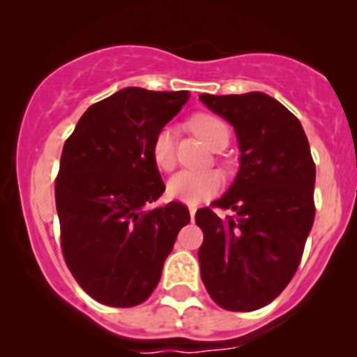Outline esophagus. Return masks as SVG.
<instances>
[{"instance_id": "esophagus-1", "label": "esophagus", "mask_w": 357, "mask_h": 357, "mask_svg": "<svg viewBox=\"0 0 357 357\" xmlns=\"http://www.w3.org/2000/svg\"><path fill=\"white\" fill-rule=\"evenodd\" d=\"M188 211H190V215H192V221H193V218H195L197 207H195V205H188Z\"/></svg>"}]
</instances>
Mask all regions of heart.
I'll return each mask as SVG.
<instances>
[{
	"mask_svg": "<svg viewBox=\"0 0 357 357\" xmlns=\"http://www.w3.org/2000/svg\"><path fill=\"white\" fill-rule=\"evenodd\" d=\"M193 132L207 143L211 149H218L222 142L228 143L229 129L222 119L211 114H199L190 121ZM152 157L158 169L171 171L176 164V142L174 129L164 126L157 131L152 142ZM222 188V176L215 171L193 172L181 171L172 176L167 183V195L174 200L186 204H199V202L215 195Z\"/></svg>",
	"mask_w": 357,
	"mask_h": 357,
	"instance_id": "heart-1",
	"label": "heart"
}]
</instances>
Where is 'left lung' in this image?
<instances>
[{
	"instance_id": "obj_1",
	"label": "left lung",
	"mask_w": 357,
	"mask_h": 357,
	"mask_svg": "<svg viewBox=\"0 0 357 357\" xmlns=\"http://www.w3.org/2000/svg\"><path fill=\"white\" fill-rule=\"evenodd\" d=\"M235 129L240 169L214 207L199 208L204 231L200 275L212 301L228 311H255L275 301L295 275L314 221L316 167L301 122L261 91L200 95Z\"/></svg>"
}]
</instances>
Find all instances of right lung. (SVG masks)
Listing matches in <instances>:
<instances>
[{
	"label": "right lung",
	"instance_id": "add662e5",
	"mask_svg": "<svg viewBox=\"0 0 357 357\" xmlns=\"http://www.w3.org/2000/svg\"><path fill=\"white\" fill-rule=\"evenodd\" d=\"M188 98L121 89L89 107L63 145L55 183L62 252L75 282L102 304L145 302L190 222L179 202L150 207L165 190L152 142Z\"/></svg>",
	"mask_w": 357,
	"mask_h": 357
}]
</instances>
